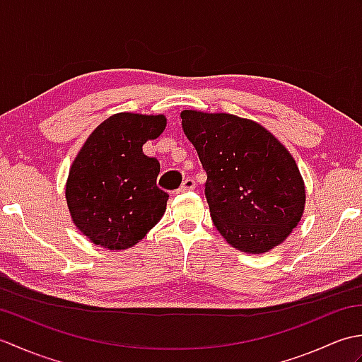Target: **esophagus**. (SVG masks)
Masks as SVG:
<instances>
[{"label": "esophagus", "mask_w": 362, "mask_h": 362, "mask_svg": "<svg viewBox=\"0 0 362 362\" xmlns=\"http://www.w3.org/2000/svg\"><path fill=\"white\" fill-rule=\"evenodd\" d=\"M194 188H196V182L193 179H187L185 182L182 183L179 193H185V191H191V189H194Z\"/></svg>", "instance_id": "esophagus-1"}]
</instances>
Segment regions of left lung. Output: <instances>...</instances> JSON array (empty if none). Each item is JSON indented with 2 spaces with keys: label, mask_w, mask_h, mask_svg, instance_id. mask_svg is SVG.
<instances>
[{
  "label": "left lung",
  "mask_w": 362,
  "mask_h": 362,
  "mask_svg": "<svg viewBox=\"0 0 362 362\" xmlns=\"http://www.w3.org/2000/svg\"><path fill=\"white\" fill-rule=\"evenodd\" d=\"M180 118L206 171L205 196L218 232L244 253L280 245L306 201L291 152L258 122L236 115L183 110Z\"/></svg>",
  "instance_id": "left-lung-1"
}]
</instances>
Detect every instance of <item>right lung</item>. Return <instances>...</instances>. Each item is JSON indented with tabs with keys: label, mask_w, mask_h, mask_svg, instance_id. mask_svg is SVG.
Instances as JSON below:
<instances>
[{
	"label": "right lung",
	"mask_w": 362,
	"mask_h": 362,
	"mask_svg": "<svg viewBox=\"0 0 362 362\" xmlns=\"http://www.w3.org/2000/svg\"><path fill=\"white\" fill-rule=\"evenodd\" d=\"M165 127L161 113H115L78 152L65 199L74 226L93 244L109 250L134 247L165 214L169 196L157 187L160 163L143 153V144Z\"/></svg>",
	"instance_id": "obj_1"
}]
</instances>
